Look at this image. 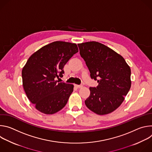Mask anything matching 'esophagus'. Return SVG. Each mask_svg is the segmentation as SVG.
<instances>
[{
	"mask_svg": "<svg viewBox=\"0 0 152 152\" xmlns=\"http://www.w3.org/2000/svg\"><path fill=\"white\" fill-rule=\"evenodd\" d=\"M75 86L78 88H80L83 87V85H75Z\"/></svg>",
	"mask_w": 152,
	"mask_h": 152,
	"instance_id": "obj_1",
	"label": "esophagus"
}]
</instances>
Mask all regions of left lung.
<instances>
[{"mask_svg": "<svg viewBox=\"0 0 152 152\" xmlns=\"http://www.w3.org/2000/svg\"><path fill=\"white\" fill-rule=\"evenodd\" d=\"M77 45L91 78L99 83L96 88H90L85 103L98 115L110 114L121 105L131 88V69L123 56L102 43L89 41Z\"/></svg>", "mask_w": 152, "mask_h": 152, "instance_id": "1", "label": "left lung"}]
</instances>
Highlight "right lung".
<instances>
[{
	"label": "right lung",
	"instance_id": "add662e5",
	"mask_svg": "<svg viewBox=\"0 0 152 152\" xmlns=\"http://www.w3.org/2000/svg\"><path fill=\"white\" fill-rule=\"evenodd\" d=\"M75 43L57 41L34 53L22 69L23 86L36 109L53 114L66 106L73 91V84L59 82L64 67L78 52Z\"/></svg>",
	"mask_w": 152,
	"mask_h": 152
}]
</instances>
